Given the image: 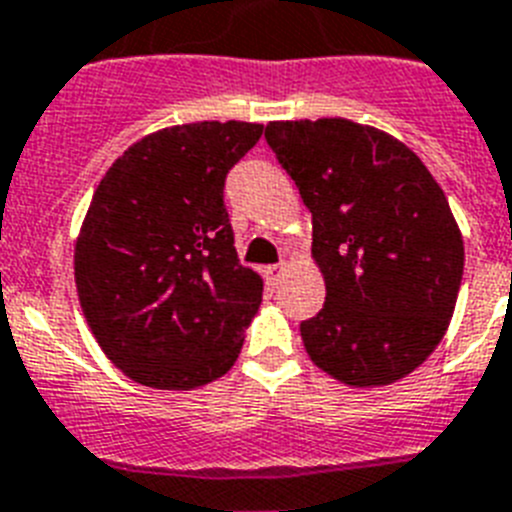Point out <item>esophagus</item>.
Listing matches in <instances>:
<instances>
[{
	"label": "esophagus",
	"mask_w": 512,
	"mask_h": 512,
	"mask_svg": "<svg viewBox=\"0 0 512 512\" xmlns=\"http://www.w3.org/2000/svg\"><path fill=\"white\" fill-rule=\"evenodd\" d=\"M264 277H266V282H272V285H277V282H280L282 277H285V264L266 266Z\"/></svg>",
	"instance_id": "esophagus-1"
}]
</instances>
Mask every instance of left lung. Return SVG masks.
<instances>
[{"instance_id": "1", "label": "left lung", "mask_w": 512, "mask_h": 512, "mask_svg": "<svg viewBox=\"0 0 512 512\" xmlns=\"http://www.w3.org/2000/svg\"><path fill=\"white\" fill-rule=\"evenodd\" d=\"M269 149L314 225L327 298L301 324L311 361L350 387H382L432 356L458 301L463 238L424 162L342 117L269 122Z\"/></svg>"}]
</instances>
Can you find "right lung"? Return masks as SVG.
<instances>
[{"label": "right lung", "instance_id": "1", "mask_svg": "<svg viewBox=\"0 0 512 512\" xmlns=\"http://www.w3.org/2000/svg\"><path fill=\"white\" fill-rule=\"evenodd\" d=\"M261 130H156L101 177L75 243V287L96 342L133 382L193 390L238 361L264 282L235 251L225 177Z\"/></svg>", "mask_w": 512, "mask_h": 512}]
</instances>
